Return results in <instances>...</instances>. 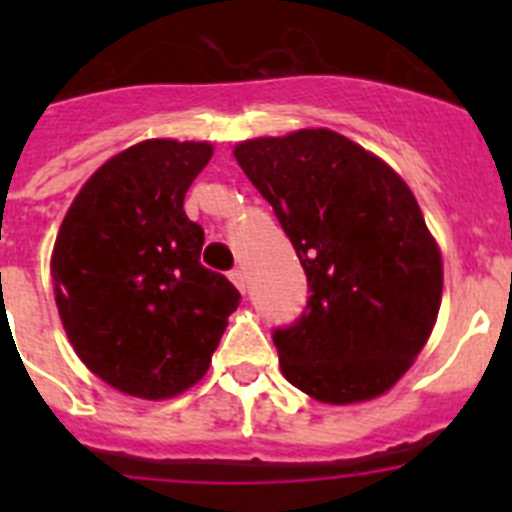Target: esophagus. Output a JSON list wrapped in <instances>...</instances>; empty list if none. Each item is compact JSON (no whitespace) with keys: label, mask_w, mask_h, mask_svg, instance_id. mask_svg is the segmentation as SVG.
Returning a JSON list of instances; mask_svg holds the SVG:
<instances>
[{"label":"esophagus","mask_w":512,"mask_h":512,"mask_svg":"<svg viewBox=\"0 0 512 512\" xmlns=\"http://www.w3.org/2000/svg\"><path fill=\"white\" fill-rule=\"evenodd\" d=\"M230 282L235 284V287L241 289V292H246V287H248V279H246V271L241 269V266H238V269H233L230 271Z\"/></svg>","instance_id":"obj_1"}]
</instances>
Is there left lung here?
Wrapping results in <instances>:
<instances>
[{
	"instance_id": "8db88e82",
	"label": "left lung",
	"mask_w": 512,
	"mask_h": 512,
	"mask_svg": "<svg viewBox=\"0 0 512 512\" xmlns=\"http://www.w3.org/2000/svg\"><path fill=\"white\" fill-rule=\"evenodd\" d=\"M235 158L292 241L305 310L274 328L289 384L330 405L372 400L431 336L443 266L408 184L333 130L246 140Z\"/></svg>"
}]
</instances>
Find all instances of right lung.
<instances>
[{"mask_svg":"<svg viewBox=\"0 0 512 512\" xmlns=\"http://www.w3.org/2000/svg\"><path fill=\"white\" fill-rule=\"evenodd\" d=\"M210 143L143 140L110 158L63 217L51 271L79 359L143 400L200 382L241 292L200 264L205 230L184 194Z\"/></svg>","mask_w":512,"mask_h":512,"instance_id":"1","label":"right lung"}]
</instances>
